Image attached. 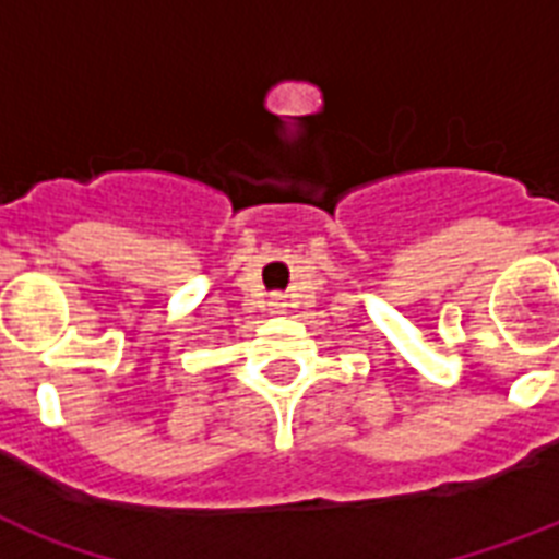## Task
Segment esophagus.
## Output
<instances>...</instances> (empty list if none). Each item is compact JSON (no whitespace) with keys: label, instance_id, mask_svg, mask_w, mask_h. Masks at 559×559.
I'll list each match as a JSON object with an SVG mask.
<instances>
[{"label":"esophagus","instance_id":"obj_1","mask_svg":"<svg viewBox=\"0 0 559 559\" xmlns=\"http://www.w3.org/2000/svg\"><path fill=\"white\" fill-rule=\"evenodd\" d=\"M272 307H281V298H275V301H272Z\"/></svg>","mask_w":559,"mask_h":559}]
</instances>
